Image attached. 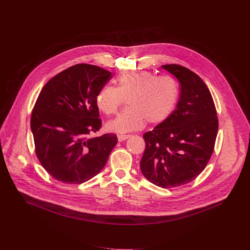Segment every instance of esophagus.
<instances>
[{
  "label": "esophagus",
  "mask_w": 250,
  "mask_h": 250,
  "mask_svg": "<svg viewBox=\"0 0 250 250\" xmlns=\"http://www.w3.org/2000/svg\"><path fill=\"white\" fill-rule=\"evenodd\" d=\"M130 137H131L130 135H118V141H119V142H123V141L127 140V139L130 138Z\"/></svg>",
  "instance_id": "obj_1"
}]
</instances>
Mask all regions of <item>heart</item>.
I'll return each mask as SVG.
<instances>
[{"instance_id": "b5f03b06", "label": "heart", "mask_w": 250, "mask_h": 250, "mask_svg": "<svg viewBox=\"0 0 250 250\" xmlns=\"http://www.w3.org/2000/svg\"><path fill=\"white\" fill-rule=\"evenodd\" d=\"M116 88L104 87L96 95V105L105 115L115 114L128 99V108L116 119L106 124L109 131L131 132L149 125H160L173 113L178 99V87L169 76H156L146 72L122 74L116 81Z\"/></svg>"}]
</instances>
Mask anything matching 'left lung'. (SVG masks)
I'll list each match as a JSON object with an SVG mask.
<instances>
[{"mask_svg":"<svg viewBox=\"0 0 250 250\" xmlns=\"http://www.w3.org/2000/svg\"><path fill=\"white\" fill-rule=\"evenodd\" d=\"M180 83L176 108L166 121L144 134L146 150L141 170L164 189L187 184L205 169L213 152L218 118L203 80L176 64L162 65Z\"/></svg>","mask_w":250,"mask_h":250,"instance_id":"left-lung-1","label":"left lung"}]
</instances>
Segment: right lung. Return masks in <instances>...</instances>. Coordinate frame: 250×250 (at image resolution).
Returning <instances> with one entry per match:
<instances>
[{"label": "right lung", "instance_id": "add662e5", "mask_svg": "<svg viewBox=\"0 0 250 250\" xmlns=\"http://www.w3.org/2000/svg\"><path fill=\"white\" fill-rule=\"evenodd\" d=\"M111 78L98 66L77 64L50 79L31 115L36 155L55 179L81 184L101 172L117 144L112 133L88 138L102 125L96 95Z\"/></svg>", "mask_w": 250, "mask_h": 250}]
</instances>
